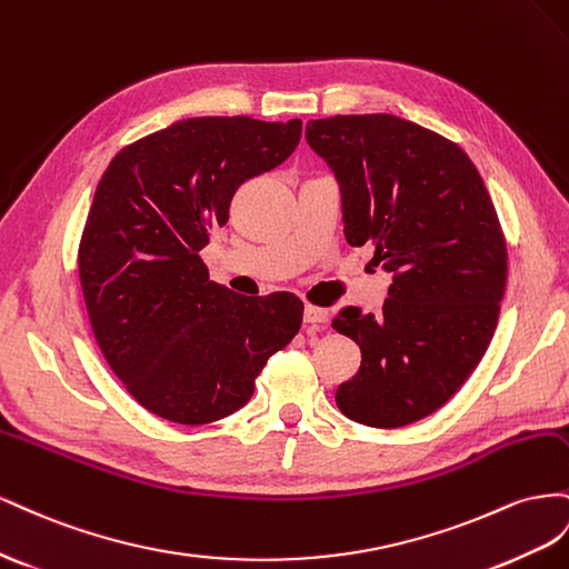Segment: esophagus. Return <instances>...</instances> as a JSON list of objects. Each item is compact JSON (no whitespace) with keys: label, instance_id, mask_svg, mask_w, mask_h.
Here are the masks:
<instances>
[{"label":"esophagus","instance_id":"esophagus-1","mask_svg":"<svg viewBox=\"0 0 569 569\" xmlns=\"http://www.w3.org/2000/svg\"><path fill=\"white\" fill-rule=\"evenodd\" d=\"M305 321L310 323V327L319 329L329 321V310H323V307H317V305H307L305 307Z\"/></svg>","mask_w":569,"mask_h":569}]
</instances>
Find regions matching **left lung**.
I'll return each mask as SVG.
<instances>
[{
  "instance_id": "1",
  "label": "left lung",
  "mask_w": 569,
  "mask_h": 569,
  "mask_svg": "<svg viewBox=\"0 0 569 569\" xmlns=\"http://www.w3.org/2000/svg\"><path fill=\"white\" fill-rule=\"evenodd\" d=\"M307 142L343 188L350 246L393 271L381 315L348 307L333 329L362 350L338 410L377 429L433 415L489 348L508 281V242L472 159L458 142L393 113L307 123Z\"/></svg>"
}]
</instances>
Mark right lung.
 Wrapping results in <instances>:
<instances>
[{
    "mask_svg": "<svg viewBox=\"0 0 569 569\" xmlns=\"http://www.w3.org/2000/svg\"><path fill=\"white\" fill-rule=\"evenodd\" d=\"M300 133V119H183L126 144L97 183L80 288L104 360L152 415L190 427L229 417L300 331L298 296H238L200 257L236 190L283 164Z\"/></svg>",
    "mask_w": 569,
    "mask_h": 569,
    "instance_id": "obj_1",
    "label": "right lung"
}]
</instances>
